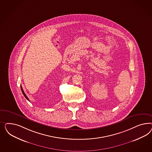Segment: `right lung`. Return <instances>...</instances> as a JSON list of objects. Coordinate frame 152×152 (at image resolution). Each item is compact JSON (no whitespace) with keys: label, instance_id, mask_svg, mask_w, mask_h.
Here are the masks:
<instances>
[{"label":"right lung","instance_id":"right-lung-1","mask_svg":"<svg viewBox=\"0 0 152 152\" xmlns=\"http://www.w3.org/2000/svg\"><path fill=\"white\" fill-rule=\"evenodd\" d=\"M20 88H21V90H22V93H23V95L25 96V97L27 99L28 101H29V99L28 98V97L26 96V95L25 94V93L24 92V91H23V88H22V86H20Z\"/></svg>","mask_w":152,"mask_h":152}]
</instances>
